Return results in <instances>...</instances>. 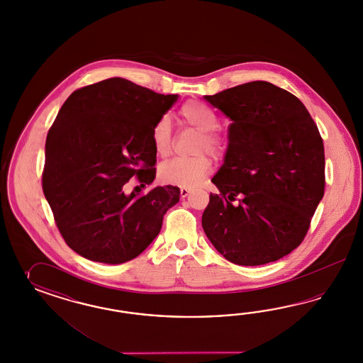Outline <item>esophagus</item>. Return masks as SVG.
I'll use <instances>...</instances> for the list:
<instances>
[{
    "label": "esophagus",
    "mask_w": 363,
    "mask_h": 363,
    "mask_svg": "<svg viewBox=\"0 0 363 363\" xmlns=\"http://www.w3.org/2000/svg\"><path fill=\"white\" fill-rule=\"evenodd\" d=\"M191 193V189L189 187H181V197L186 198Z\"/></svg>",
    "instance_id": "obj_1"
}]
</instances>
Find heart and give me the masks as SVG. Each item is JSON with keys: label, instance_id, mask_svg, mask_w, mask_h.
<instances>
[{"label": "heart", "instance_id": "obj_1", "mask_svg": "<svg viewBox=\"0 0 363 363\" xmlns=\"http://www.w3.org/2000/svg\"><path fill=\"white\" fill-rule=\"evenodd\" d=\"M179 116L187 126L196 129L199 134L194 153L199 154L191 158H174L162 164L158 174L166 182L177 186L194 187L202 182V179L209 176L211 172V162L206 155L208 152L216 158H220L226 150L225 140L220 134L214 133L218 128V118L209 106L190 101L185 104ZM152 141L154 150L160 157H167L173 149V129L169 116H162L154 123L152 129Z\"/></svg>", "mask_w": 363, "mask_h": 363}]
</instances>
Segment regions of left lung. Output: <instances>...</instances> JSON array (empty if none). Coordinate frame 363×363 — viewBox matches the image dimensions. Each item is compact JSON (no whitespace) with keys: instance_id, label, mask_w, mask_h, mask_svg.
Segmentation results:
<instances>
[{"instance_id":"left-lung-1","label":"left lung","mask_w":363,"mask_h":363,"mask_svg":"<svg viewBox=\"0 0 363 363\" xmlns=\"http://www.w3.org/2000/svg\"><path fill=\"white\" fill-rule=\"evenodd\" d=\"M203 99L231 123L202 228L233 264L274 262L303 241L325 193L318 128L294 94L266 81Z\"/></svg>"}]
</instances>
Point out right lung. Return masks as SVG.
<instances>
[{"instance_id":"obj_1","label":"right lung","mask_w":363,"mask_h":363,"mask_svg":"<svg viewBox=\"0 0 363 363\" xmlns=\"http://www.w3.org/2000/svg\"><path fill=\"white\" fill-rule=\"evenodd\" d=\"M177 99L114 77L77 89L58 111L43 189L66 245L84 258L118 264L138 257L179 201V187L140 189L155 178L154 123ZM133 176L140 186L126 195Z\"/></svg>"}]
</instances>
